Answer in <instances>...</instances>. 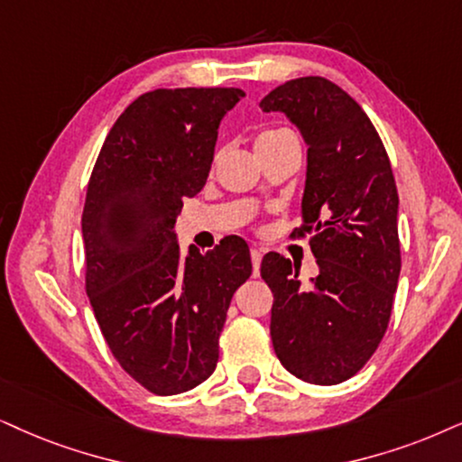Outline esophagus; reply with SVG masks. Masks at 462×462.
<instances>
[{"instance_id": "1", "label": "esophagus", "mask_w": 462, "mask_h": 462, "mask_svg": "<svg viewBox=\"0 0 462 462\" xmlns=\"http://www.w3.org/2000/svg\"><path fill=\"white\" fill-rule=\"evenodd\" d=\"M251 264H254V277H258L262 264V249H251Z\"/></svg>"}]
</instances>
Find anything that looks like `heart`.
Returning a JSON list of instances; mask_svg holds the SVG:
<instances>
[{"instance_id": "heart-1", "label": "heart", "mask_w": 462, "mask_h": 462, "mask_svg": "<svg viewBox=\"0 0 462 462\" xmlns=\"http://www.w3.org/2000/svg\"><path fill=\"white\" fill-rule=\"evenodd\" d=\"M290 130H271V132H264V134H260V138H258V143H255V147H260V144H264V143H271V140H274V138H282V136H290Z\"/></svg>"}]
</instances>
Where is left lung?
Returning a JSON list of instances; mask_svg holds the SVG:
<instances>
[{
  "mask_svg": "<svg viewBox=\"0 0 462 462\" xmlns=\"http://www.w3.org/2000/svg\"><path fill=\"white\" fill-rule=\"evenodd\" d=\"M264 113H285L307 143L302 224L319 266L300 283L288 258L266 254L260 274L273 290L277 358L302 382L335 386L354 377L386 335L401 273L399 194L386 147L371 119L322 76L273 89Z\"/></svg>",
  "mask_w": 462,
  "mask_h": 462,
  "instance_id": "obj_1",
  "label": "left lung"
}]
</instances>
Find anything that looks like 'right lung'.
<instances>
[{
    "instance_id": "obj_1",
    "label": "right lung",
    "mask_w": 462,
    "mask_h": 462,
    "mask_svg": "<svg viewBox=\"0 0 462 462\" xmlns=\"http://www.w3.org/2000/svg\"><path fill=\"white\" fill-rule=\"evenodd\" d=\"M245 93L188 87L143 93L93 166L83 208L85 290L106 346L153 394H179L217 366L232 296L251 274L241 236L180 258L174 221L211 171L219 121Z\"/></svg>"
}]
</instances>
